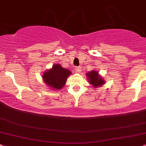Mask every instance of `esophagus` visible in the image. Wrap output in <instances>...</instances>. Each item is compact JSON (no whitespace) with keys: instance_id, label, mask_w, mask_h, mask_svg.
Masks as SVG:
<instances>
[{"instance_id":"1","label":"esophagus","mask_w":146,"mask_h":146,"mask_svg":"<svg viewBox=\"0 0 146 146\" xmlns=\"http://www.w3.org/2000/svg\"><path fill=\"white\" fill-rule=\"evenodd\" d=\"M75 71L76 72H78V73H79V72H81V71H82V67H76V68H75Z\"/></svg>"}]
</instances>
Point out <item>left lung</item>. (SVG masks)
I'll use <instances>...</instances> for the list:
<instances>
[{"label":"left lung","mask_w":146,"mask_h":146,"mask_svg":"<svg viewBox=\"0 0 146 146\" xmlns=\"http://www.w3.org/2000/svg\"><path fill=\"white\" fill-rule=\"evenodd\" d=\"M88 82L94 88L101 87L106 84V80L101 75L99 74L98 72L96 70H92L86 73Z\"/></svg>","instance_id":"1"}]
</instances>
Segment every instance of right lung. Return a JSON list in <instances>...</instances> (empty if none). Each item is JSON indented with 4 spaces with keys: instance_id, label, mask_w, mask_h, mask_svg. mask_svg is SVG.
Returning <instances> with one entry per match:
<instances>
[{
    "instance_id": "obj_1",
    "label": "right lung",
    "mask_w": 146,
    "mask_h": 146,
    "mask_svg": "<svg viewBox=\"0 0 146 146\" xmlns=\"http://www.w3.org/2000/svg\"><path fill=\"white\" fill-rule=\"evenodd\" d=\"M71 74V71L57 63L53 64L50 70L43 72L42 78L44 83L50 89L59 91L64 86L67 78Z\"/></svg>"
}]
</instances>
